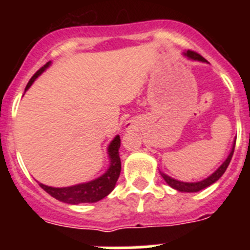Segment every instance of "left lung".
I'll return each mask as SVG.
<instances>
[{
  "mask_svg": "<svg viewBox=\"0 0 250 250\" xmlns=\"http://www.w3.org/2000/svg\"><path fill=\"white\" fill-rule=\"evenodd\" d=\"M184 55L185 56L189 57V59L198 60V61H203V62H205V61H207L204 57L200 56L199 54H196L195 51L188 50ZM234 147H235V143H234L233 149H231L230 154H229V156L227 158V160H225L224 163H223V164L220 165L218 169H216L215 173L211 174L210 176H208L207 179H204V180H202V182H198V183L179 182V180H175V179L165 175L164 173H161V176L164 178V180L170 185V187L174 188V189H176V190H179V191H185V193H195V191H200V190H203V189H205V188L209 187V185L214 184V183H215L216 180H218V179H219L220 176L225 173V170H227V167H228L229 163H230V160H231V156H233Z\"/></svg>",
  "mask_w": 250,
  "mask_h": 250,
  "instance_id": "left-lung-1",
  "label": "left lung"
}]
</instances>
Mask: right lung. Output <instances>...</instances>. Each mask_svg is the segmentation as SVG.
<instances>
[{"instance_id": "obj_1", "label": "right lung", "mask_w": 250, "mask_h": 250, "mask_svg": "<svg viewBox=\"0 0 250 250\" xmlns=\"http://www.w3.org/2000/svg\"><path fill=\"white\" fill-rule=\"evenodd\" d=\"M50 62L43 65L39 71L31 77L28 81L26 90L32 85L36 77L45 71V68L48 67ZM119 147H120V136H116L109 145V156H110V167L105 174L100 178L95 179L92 182L85 183V184H77L74 187L68 188H52L47 185L40 184L46 193L54 196L55 199L60 202L67 203V204H81V203H95L104 199L106 195H109L115 188V184L118 182L119 175L121 171V161L119 156Z\"/></svg>"}]
</instances>
